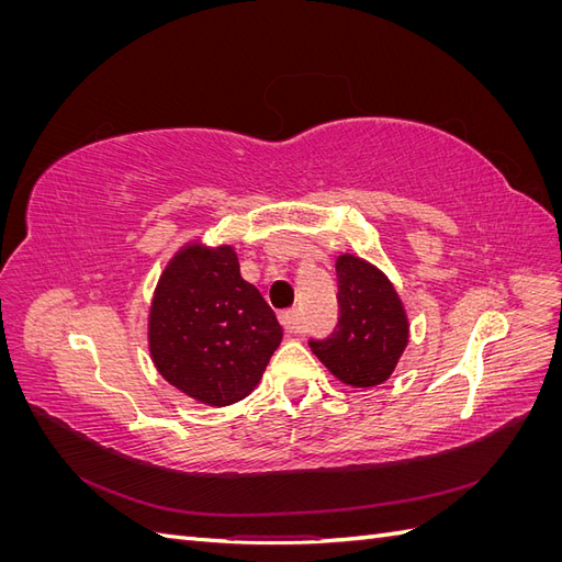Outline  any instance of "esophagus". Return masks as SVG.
Listing matches in <instances>:
<instances>
[{"label": "esophagus", "instance_id": "esophagus-1", "mask_svg": "<svg viewBox=\"0 0 562 562\" xmlns=\"http://www.w3.org/2000/svg\"><path fill=\"white\" fill-rule=\"evenodd\" d=\"M279 321H281V326H283L285 333H291V335L302 333V321H300V312H297V310H285V312H281V314H279Z\"/></svg>", "mask_w": 562, "mask_h": 562}]
</instances>
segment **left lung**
<instances>
[{
  "instance_id": "obj_1",
  "label": "left lung",
  "mask_w": 562,
  "mask_h": 562,
  "mask_svg": "<svg viewBox=\"0 0 562 562\" xmlns=\"http://www.w3.org/2000/svg\"><path fill=\"white\" fill-rule=\"evenodd\" d=\"M337 326L312 351L337 380L351 386L382 384L407 345L403 304L380 269L353 255L337 258Z\"/></svg>"
}]
</instances>
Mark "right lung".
<instances>
[{"label": "right lung", "instance_id": "add662e5", "mask_svg": "<svg viewBox=\"0 0 562 562\" xmlns=\"http://www.w3.org/2000/svg\"><path fill=\"white\" fill-rule=\"evenodd\" d=\"M281 335L274 310L244 281L229 246H187L166 267L149 312V351L182 394L209 405L241 401Z\"/></svg>", "mask_w": 562, "mask_h": 562}]
</instances>
